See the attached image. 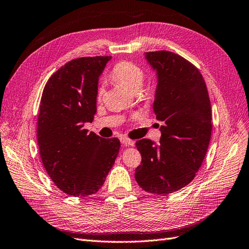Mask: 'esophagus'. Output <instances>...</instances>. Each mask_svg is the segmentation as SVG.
I'll list each match as a JSON object with an SVG mask.
<instances>
[{
	"instance_id": "esophagus-1",
	"label": "esophagus",
	"mask_w": 249,
	"mask_h": 249,
	"mask_svg": "<svg viewBox=\"0 0 249 249\" xmlns=\"http://www.w3.org/2000/svg\"><path fill=\"white\" fill-rule=\"evenodd\" d=\"M121 142L124 146H133L134 145V141L128 139V138H122L121 139Z\"/></svg>"
}]
</instances>
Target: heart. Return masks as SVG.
Returning <instances> with one entry per match:
<instances>
[{"label": "heart", "instance_id": "obj_1", "mask_svg": "<svg viewBox=\"0 0 249 249\" xmlns=\"http://www.w3.org/2000/svg\"><path fill=\"white\" fill-rule=\"evenodd\" d=\"M111 77L132 93H137L143 87L146 74L145 71L136 63L130 61H121L113 67ZM102 95L103 88L99 87L97 89V98L101 99Z\"/></svg>", "mask_w": 249, "mask_h": 249}]
</instances>
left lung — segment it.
<instances>
[{
	"instance_id": "obj_1",
	"label": "left lung",
	"mask_w": 249,
	"mask_h": 249,
	"mask_svg": "<svg viewBox=\"0 0 249 249\" xmlns=\"http://www.w3.org/2000/svg\"><path fill=\"white\" fill-rule=\"evenodd\" d=\"M158 75L153 110L160 126V145L142 139L136 180L148 193L167 195L194 179L212 134L211 102L204 79L194 65L169 51L146 52Z\"/></svg>"
}]
</instances>
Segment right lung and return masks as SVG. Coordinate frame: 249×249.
<instances>
[{
	"instance_id": "1",
	"label": "right lung",
	"mask_w": 249,
	"mask_h": 249,
	"mask_svg": "<svg viewBox=\"0 0 249 249\" xmlns=\"http://www.w3.org/2000/svg\"><path fill=\"white\" fill-rule=\"evenodd\" d=\"M111 56L67 62L49 78L37 121L40 159L48 175L63 193L76 197L101 189L118 156L119 139L88 132L97 111L99 76Z\"/></svg>"
}]
</instances>
